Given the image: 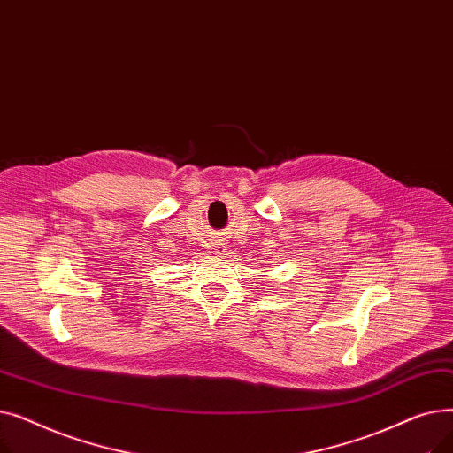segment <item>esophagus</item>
I'll return each mask as SVG.
<instances>
[{
    "label": "esophagus",
    "instance_id": "obj_1",
    "mask_svg": "<svg viewBox=\"0 0 453 453\" xmlns=\"http://www.w3.org/2000/svg\"><path fill=\"white\" fill-rule=\"evenodd\" d=\"M217 253H219V255H224V253H226V248H224V246H219V248H217Z\"/></svg>",
    "mask_w": 453,
    "mask_h": 453
}]
</instances>
